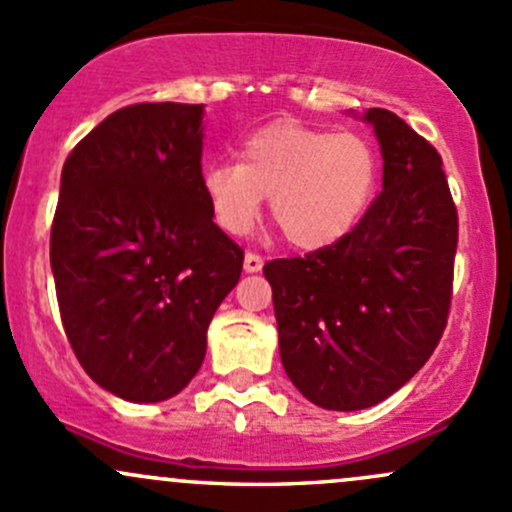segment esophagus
<instances>
[{
	"label": "esophagus",
	"mask_w": 512,
	"mask_h": 512,
	"mask_svg": "<svg viewBox=\"0 0 512 512\" xmlns=\"http://www.w3.org/2000/svg\"><path fill=\"white\" fill-rule=\"evenodd\" d=\"M242 265H245V272H260L262 265H265V260H262L260 255H255V252H247Z\"/></svg>",
	"instance_id": "esophagus-1"
}]
</instances>
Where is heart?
<instances>
[{
	"mask_svg": "<svg viewBox=\"0 0 512 512\" xmlns=\"http://www.w3.org/2000/svg\"><path fill=\"white\" fill-rule=\"evenodd\" d=\"M378 179L373 144L355 132L282 120L242 142L238 164L218 161L201 171V191L223 233L247 235L262 198L284 240L319 250L348 233L368 206Z\"/></svg>",
	"mask_w": 512,
	"mask_h": 512,
	"instance_id": "obj_1",
	"label": "heart"
}]
</instances>
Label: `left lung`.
<instances>
[{
  "label": "left lung",
  "instance_id": "obj_1",
  "mask_svg": "<svg viewBox=\"0 0 512 512\" xmlns=\"http://www.w3.org/2000/svg\"><path fill=\"white\" fill-rule=\"evenodd\" d=\"M363 120L383 152V191L333 245L262 270L289 380L336 412L378 405L427 363L449 319L459 242L437 149L383 107Z\"/></svg>",
  "mask_w": 512,
  "mask_h": 512
}]
</instances>
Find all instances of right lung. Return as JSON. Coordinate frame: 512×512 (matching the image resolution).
Returning <instances> with one entry per match:
<instances>
[{
	"mask_svg": "<svg viewBox=\"0 0 512 512\" xmlns=\"http://www.w3.org/2000/svg\"><path fill=\"white\" fill-rule=\"evenodd\" d=\"M203 105L139 102L80 139L51 228L58 309L75 358L112 395H179L238 284L242 250L201 191Z\"/></svg>",
	"mask_w": 512,
	"mask_h": 512,
	"instance_id": "1",
	"label": "right lung"
}]
</instances>
